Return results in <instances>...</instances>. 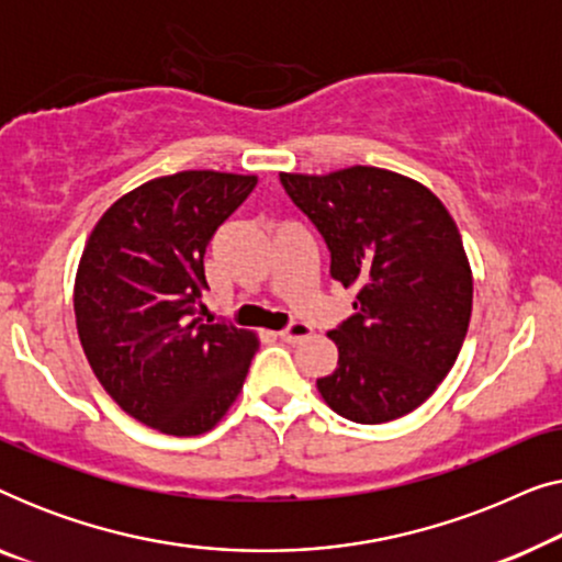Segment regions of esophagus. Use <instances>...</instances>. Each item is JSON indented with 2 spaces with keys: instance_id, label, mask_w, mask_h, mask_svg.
<instances>
[{
  "instance_id": "34e87169",
  "label": "esophagus",
  "mask_w": 562,
  "mask_h": 562,
  "mask_svg": "<svg viewBox=\"0 0 562 562\" xmlns=\"http://www.w3.org/2000/svg\"><path fill=\"white\" fill-rule=\"evenodd\" d=\"M312 335V327L306 325V322H291V325L286 327V329H281L279 333V337L283 342H289V345H296V342H302V340H306V337Z\"/></svg>"
}]
</instances>
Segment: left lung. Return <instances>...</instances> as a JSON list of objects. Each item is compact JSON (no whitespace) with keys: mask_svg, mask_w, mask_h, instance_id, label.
Segmentation results:
<instances>
[{"mask_svg":"<svg viewBox=\"0 0 562 562\" xmlns=\"http://www.w3.org/2000/svg\"><path fill=\"white\" fill-rule=\"evenodd\" d=\"M325 237L329 273L358 296L329 329L337 368L317 379L340 417L381 425L425 404L456 366L473 310V276L450 212L422 183L373 166L281 173Z\"/></svg>","mask_w":562,"mask_h":562,"instance_id":"left-lung-1","label":"left lung"}]
</instances>
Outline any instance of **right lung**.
<instances>
[{"label": "right lung", "instance_id": "add662e5", "mask_svg": "<svg viewBox=\"0 0 562 562\" xmlns=\"http://www.w3.org/2000/svg\"><path fill=\"white\" fill-rule=\"evenodd\" d=\"M256 176L181 171L117 199L91 229L74 286L76 329L106 394L143 425L210 432L240 394L258 337L194 319L206 245Z\"/></svg>", "mask_w": 562, "mask_h": 562}]
</instances>
